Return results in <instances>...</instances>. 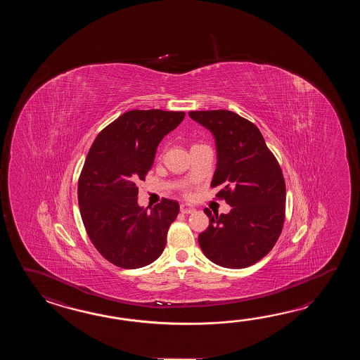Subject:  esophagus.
I'll list each match as a JSON object with an SVG mask.
<instances>
[{
    "mask_svg": "<svg viewBox=\"0 0 360 360\" xmlns=\"http://www.w3.org/2000/svg\"><path fill=\"white\" fill-rule=\"evenodd\" d=\"M180 211H181V214H193V212L195 211V208L188 206V205H181V206H180Z\"/></svg>",
    "mask_w": 360,
    "mask_h": 360,
    "instance_id": "34e87169",
    "label": "esophagus"
}]
</instances>
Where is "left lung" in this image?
<instances>
[{
  "mask_svg": "<svg viewBox=\"0 0 360 360\" xmlns=\"http://www.w3.org/2000/svg\"><path fill=\"white\" fill-rule=\"evenodd\" d=\"M193 121L212 134L217 163L212 188L231 207L212 214L198 237L208 260L222 268L243 269L266 256L282 233L285 183L276 157L260 130L230 110L189 112Z\"/></svg>",
  "mask_w": 360,
  "mask_h": 360,
  "instance_id": "obj_1",
  "label": "left lung"
}]
</instances>
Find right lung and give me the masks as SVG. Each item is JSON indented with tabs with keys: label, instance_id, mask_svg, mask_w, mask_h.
I'll list each match as a JSON object with an SVG mask.
<instances>
[{
	"label": "right lung",
	"instance_id": "right-lung-1",
	"mask_svg": "<svg viewBox=\"0 0 360 360\" xmlns=\"http://www.w3.org/2000/svg\"><path fill=\"white\" fill-rule=\"evenodd\" d=\"M184 117L161 109L126 112L100 132L86 157L78 180L81 217L92 245L120 268L146 266L165 250L180 206L166 198L139 206L136 184L146 180L162 139Z\"/></svg>",
	"mask_w": 360,
	"mask_h": 360
}]
</instances>
